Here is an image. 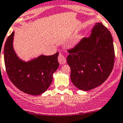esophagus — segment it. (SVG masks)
Instances as JSON below:
<instances>
[{
  "instance_id": "obj_1",
  "label": "esophagus",
  "mask_w": 123,
  "mask_h": 123,
  "mask_svg": "<svg viewBox=\"0 0 123 123\" xmlns=\"http://www.w3.org/2000/svg\"><path fill=\"white\" fill-rule=\"evenodd\" d=\"M58 61H59V64L61 65H63L66 63V61L65 59V57L64 56V55H62V54H59V56H58Z\"/></svg>"
}]
</instances>
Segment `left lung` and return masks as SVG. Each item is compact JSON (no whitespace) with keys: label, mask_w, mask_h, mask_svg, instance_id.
<instances>
[{"label":"left lung","mask_w":123,"mask_h":123,"mask_svg":"<svg viewBox=\"0 0 123 123\" xmlns=\"http://www.w3.org/2000/svg\"><path fill=\"white\" fill-rule=\"evenodd\" d=\"M68 52L70 79L81 90L86 91L102 85L112 71L115 61L113 38L102 23H97L89 37L83 38Z\"/></svg>","instance_id":"left-lung-1"}]
</instances>
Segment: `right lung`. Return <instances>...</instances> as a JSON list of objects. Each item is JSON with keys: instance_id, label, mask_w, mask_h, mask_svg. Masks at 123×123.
Masks as SVG:
<instances>
[{"instance_id": "obj_1", "label": "right lung", "mask_w": 123, "mask_h": 123, "mask_svg": "<svg viewBox=\"0 0 123 123\" xmlns=\"http://www.w3.org/2000/svg\"><path fill=\"white\" fill-rule=\"evenodd\" d=\"M14 34L13 32L8 37L3 49L8 76L13 85L25 93L34 96L43 93L50 86L53 74L59 67V53L51 56L40 55L29 61H24L13 49Z\"/></svg>"}]
</instances>
